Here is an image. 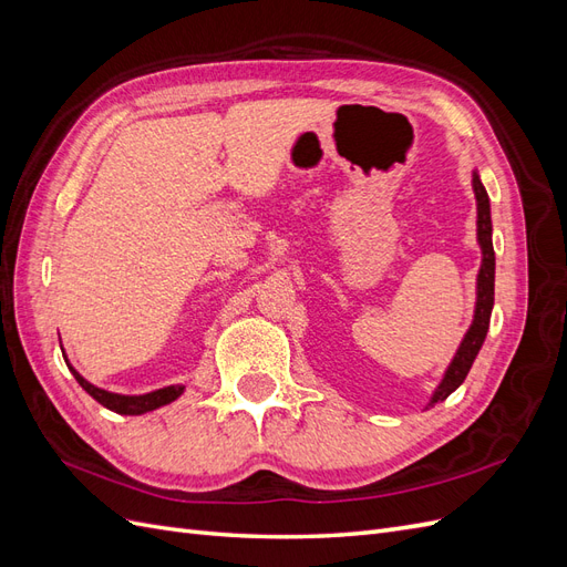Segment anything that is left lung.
<instances>
[{
  "instance_id": "1",
  "label": "left lung",
  "mask_w": 567,
  "mask_h": 567,
  "mask_svg": "<svg viewBox=\"0 0 567 567\" xmlns=\"http://www.w3.org/2000/svg\"><path fill=\"white\" fill-rule=\"evenodd\" d=\"M473 192L477 200V244L483 250V265L477 271V300H475V315L471 329L463 336L461 346L452 359V364L444 371V379L433 392L427 406H435L437 402H444L450 394L466 381V375L475 362V357L483 348L487 329H489V317L494 307V248H492V217H489V196L485 192L483 182H480L477 173H473Z\"/></svg>"
}]
</instances>
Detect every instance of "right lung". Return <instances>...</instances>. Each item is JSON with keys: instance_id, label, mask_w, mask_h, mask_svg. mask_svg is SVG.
Wrapping results in <instances>:
<instances>
[{"instance_id": "add662e5", "label": "right lung", "mask_w": 567, "mask_h": 567, "mask_svg": "<svg viewBox=\"0 0 567 567\" xmlns=\"http://www.w3.org/2000/svg\"><path fill=\"white\" fill-rule=\"evenodd\" d=\"M65 364H68V359H65ZM68 369H71V373L75 375V381L82 385V390L90 392L99 404H104L106 409L115 411V414H125V416H140V414H146V411L165 406L169 402H175L179 394L184 392V385H167V388L153 390V392H146V394H117V392L101 390V388L92 385L90 381H84L71 364H68Z\"/></svg>"}]
</instances>
